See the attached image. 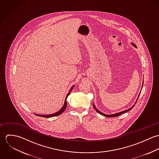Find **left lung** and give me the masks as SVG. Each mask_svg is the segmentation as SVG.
Instances as JSON below:
<instances>
[{
    "instance_id": "left-lung-1",
    "label": "left lung",
    "mask_w": 159,
    "mask_h": 159,
    "mask_svg": "<svg viewBox=\"0 0 159 159\" xmlns=\"http://www.w3.org/2000/svg\"><path fill=\"white\" fill-rule=\"evenodd\" d=\"M132 45L134 46L135 47H136V46L134 44V43H132ZM143 83H144V81H143ZM143 86H142V87H141V88H143ZM141 93V92H140ZM140 93H139V94L138 95V98H137V100H136V102H135V103L131 107V108H130L129 109H128V110H124V111H121V112H119V113H117L113 114H105L103 113H102L101 111H98L97 108H96V107H95V105L93 104V107H94V109L96 110V111L97 112V113H98L99 114H102V115H103V116H105V117H116V116H120V115H121V114H122L125 113H126V112H128L129 111H130V110H131L134 107V106L135 105V104H136V102H137V100H138V98H139V95H140Z\"/></svg>"
}]
</instances>
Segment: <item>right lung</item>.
<instances>
[{
	"label": "right lung",
	"instance_id": "obj_1",
	"mask_svg": "<svg viewBox=\"0 0 159 159\" xmlns=\"http://www.w3.org/2000/svg\"><path fill=\"white\" fill-rule=\"evenodd\" d=\"M73 87H74V86H72V87H71V88L70 89V92H68V94H67V97H66V99H65V102H64V106L62 107V108H61V110H60L59 111H57V112H56V113H55L51 114H49V115H41V114H35V115H37V116H40V117H46V118H48V117H55V116H59V115L61 114L62 113H63V112L65 111V110H66V107H67V97H68V95H70V92H71V90L73 89Z\"/></svg>",
	"mask_w": 159,
	"mask_h": 159
}]
</instances>
